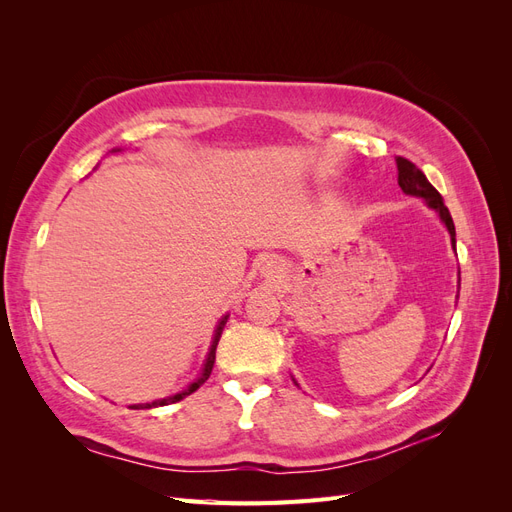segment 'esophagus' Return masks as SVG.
<instances>
[{"instance_id": "esophagus-1", "label": "esophagus", "mask_w": 512, "mask_h": 512, "mask_svg": "<svg viewBox=\"0 0 512 512\" xmlns=\"http://www.w3.org/2000/svg\"><path fill=\"white\" fill-rule=\"evenodd\" d=\"M262 271H265L267 275H271V273H277V271H280V262L273 260V258H267L265 262H262Z\"/></svg>"}]
</instances>
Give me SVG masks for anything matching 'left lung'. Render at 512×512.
<instances>
[{
	"mask_svg": "<svg viewBox=\"0 0 512 512\" xmlns=\"http://www.w3.org/2000/svg\"><path fill=\"white\" fill-rule=\"evenodd\" d=\"M395 162H397V183H399V188L404 190V194H408V196L423 198L427 207H431L433 211H438L442 224L446 226L448 235H451V243H453V250H455V243H457L455 241V224H453L451 213H448V209L444 205L440 192L433 188V185L427 181L423 170L418 168L416 164H412L406 158H395ZM292 382L297 384V380H294V378H292Z\"/></svg>",
	"mask_w": 512,
	"mask_h": 512,
	"instance_id": "left-lung-1",
	"label": "left lung"
}]
</instances>
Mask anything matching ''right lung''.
Instances as JSON below:
<instances>
[{
    "instance_id": "obj_1",
    "label": "right lung",
    "mask_w": 512,
    "mask_h": 512,
    "mask_svg": "<svg viewBox=\"0 0 512 512\" xmlns=\"http://www.w3.org/2000/svg\"><path fill=\"white\" fill-rule=\"evenodd\" d=\"M113 151H121V149H113ZM226 322H228V316H224V318L218 322V329H215V335H213V342H211V348H209V354H207L205 367H203V371H200V376L188 386V389L177 393V395H173V397L156 399V401H151V404H136V406H130V408H136V410H138V408H158V406L177 404V401H181L183 397H188V395H192L194 391H198L200 386H203V384L207 382V378L211 376V369H213V363H215V348H218V342H220V337H222V331H224V327H226Z\"/></svg>"
}]
</instances>
